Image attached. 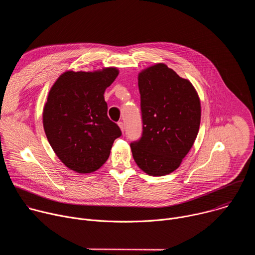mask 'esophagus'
Wrapping results in <instances>:
<instances>
[{"instance_id":"1","label":"esophagus","mask_w":255,"mask_h":255,"mask_svg":"<svg viewBox=\"0 0 255 255\" xmlns=\"http://www.w3.org/2000/svg\"><path fill=\"white\" fill-rule=\"evenodd\" d=\"M118 125H119V127H120L121 131H122V132H124V129H125V128H124V123H123V122H119V123H118Z\"/></svg>"}]
</instances>
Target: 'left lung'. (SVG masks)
Masks as SVG:
<instances>
[{"label":"left lung","instance_id":"left-lung-1","mask_svg":"<svg viewBox=\"0 0 255 255\" xmlns=\"http://www.w3.org/2000/svg\"><path fill=\"white\" fill-rule=\"evenodd\" d=\"M142 136L130 144L137 165L149 175L175 170L197 138L201 103L190 81L164 63L138 75Z\"/></svg>","mask_w":255,"mask_h":255}]
</instances>
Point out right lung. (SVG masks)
Returning <instances> with one entry per match:
<instances>
[{
  "label": "right lung",
  "mask_w": 255,
  "mask_h": 255,
  "mask_svg": "<svg viewBox=\"0 0 255 255\" xmlns=\"http://www.w3.org/2000/svg\"><path fill=\"white\" fill-rule=\"evenodd\" d=\"M119 74L116 67L65 71L49 91L43 127L57 157L71 170L90 173L109 158L119 126L109 119L104 93Z\"/></svg>",
  "instance_id": "obj_1"
}]
</instances>
